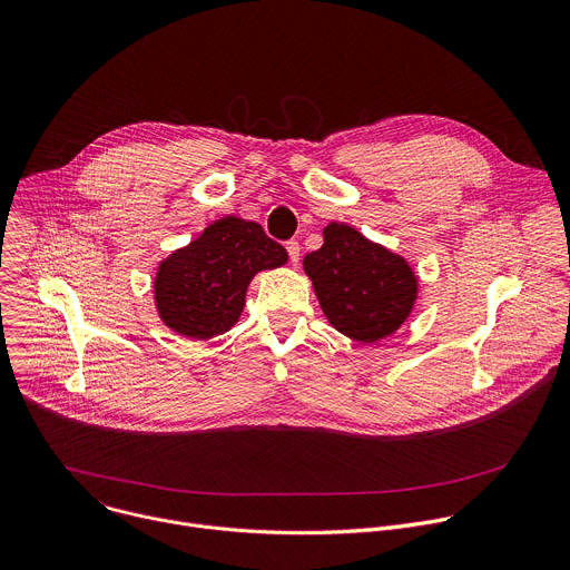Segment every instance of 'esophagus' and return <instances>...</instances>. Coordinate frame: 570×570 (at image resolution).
Here are the masks:
<instances>
[{
	"label": "esophagus",
	"mask_w": 570,
	"mask_h": 570,
	"mask_svg": "<svg viewBox=\"0 0 570 570\" xmlns=\"http://www.w3.org/2000/svg\"><path fill=\"white\" fill-rule=\"evenodd\" d=\"M286 250H288L291 264L297 266V264H299V244H297V242H288V244H286Z\"/></svg>",
	"instance_id": "1"
}]
</instances>
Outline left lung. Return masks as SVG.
Here are the masks:
<instances>
[{"mask_svg":"<svg viewBox=\"0 0 570 570\" xmlns=\"http://www.w3.org/2000/svg\"><path fill=\"white\" fill-rule=\"evenodd\" d=\"M322 237V248L304 257V273L331 326L362 344L394 335L419 299L410 262L348 224L331 222Z\"/></svg>","mask_w":570,"mask_h":570,"instance_id":"8db88e82","label":"left lung"}]
</instances>
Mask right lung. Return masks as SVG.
Instances as JSON below:
<instances>
[{
  "instance_id": "1",
  "label": "right lung",
  "mask_w": 570,
  "mask_h": 570,
  "mask_svg": "<svg viewBox=\"0 0 570 570\" xmlns=\"http://www.w3.org/2000/svg\"><path fill=\"white\" fill-rule=\"evenodd\" d=\"M288 264V253L255 222L228 215L167 255L154 277L163 324L187 340H210L239 322L253 277Z\"/></svg>"
}]
</instances>
